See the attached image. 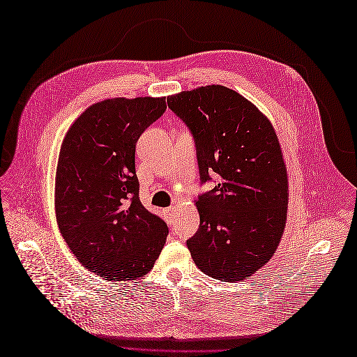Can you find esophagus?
Wrapping results in <instances>:
<instances>
[{
  "label": "esophagus",
  "instance_id": "1",
  "mask_svg": "<svg viewBox=\"0 0 357 357\" xmlns=\"http://www.w3.org/2000/svg\"><path fill=\"white\" fill-rule=\"evenodd\" d=\"M176 213H177V208H176V207H168V208L165 210V219H167L168 222H172V220H174Z\"/></svg>",
  "mask_w": 357,
  "mask_h": 357
}]
</instances>
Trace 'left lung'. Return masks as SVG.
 I'll return each instance as SVG.
<instances>
[{"label": "left lung", "instance_id": "8db88e82", "mask_svg": "<svg viewBox=\"0 0 357 357\" xmlns=\"http://www.w3.org/2000/svg\"><path fill=\"white\" fill-rule=\"evenodd\" d=\"M195 138L202 181L219 183L195 205L199 229L188 240L195 265L222 282L262 268L284 232L289 180L271 121L238 92L208 84L168 96Z\"/></svg>", "mask_w": 357, "mask_h": 357}]
</instances>
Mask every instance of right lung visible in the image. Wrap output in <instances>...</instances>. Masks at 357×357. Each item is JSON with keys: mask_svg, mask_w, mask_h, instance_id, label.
I'll list each match as a JSON object with an SVG mask.
<instances>
[{"mask_svg": "<svg viewBox=\"0 0 357 357\" xmlns=\"http://www.w3.org/2000/svg\"><path fill=\"white\" fill-rule=\"evenodd\" d=\"M167 109L165 96L110 98L88 107L59 150L55 210L79 262L109 282L146 275L168 226L144 208L135 174L137 139Z\"/></svg>", "mask_w": 357, "mask_h": 357, "instance_id": "right-lung-1", "label": "right lung"}]
</instances>
